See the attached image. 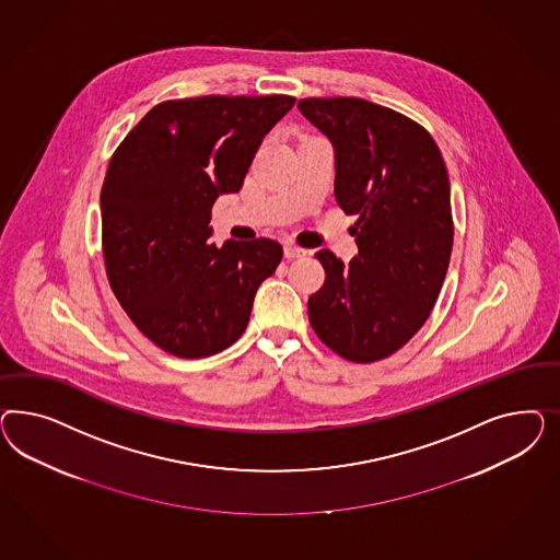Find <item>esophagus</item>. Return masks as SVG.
<instances>
[{"mask_svg": "<svg viewBox=\"0 0 560 560\" xmlns=\"http://www.w3.org/2000/svg\"><path fill=\"white\" fill-rule=\"evenodd\" d=\"M305 255H307V250H304V248H300L295 244H285V256L288 258H302Z\"/></svg>", "mask_w": 560, "mask_h": 560, "instance_id": "esophagus-1", "label": "esophagus"}]
</instances>
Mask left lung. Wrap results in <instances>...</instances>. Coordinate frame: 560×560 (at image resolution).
Instances as JSON below:
<instances>
[{"label": "left lung", "mask_w": 560, "mask_h": 560, "mask_svg": "<svg viewBox=\"0 0 560 560\" xmlns=\"http://www.w3.org/2000/svg\"><path fill=\"white\" fill-rule=\"evenodd\" d=\"M305 119L335 148V197L357 215L359 253L320 250L326 279L310 295L314 332L340 357L396 353L438 302L454 244L450 178L440 148L405 115L363 98H304Z\"/></svg>", "instance_id": "left-lung-1"}]
</instances>
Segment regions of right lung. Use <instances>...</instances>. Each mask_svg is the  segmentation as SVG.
<instances>
[{
    "label": "right lung",
    "mask_w": 560,
    "mask_h": 560,
    "mask_svg": "<svg viewBox=\"0 0 560 560\" xmlns=\"http://www.w3.org/2000/svg\"><path fill=\"white\" fill-rule=\"evenodd\" d=\"M295 98L166 101L122 139L101 192L108 283L137 328L170 355L201 359L234 345L256 289L283 258L279 242L213 234L211 207L237 192L262 137Z\"/></svg>",
    "instance_id": "1"
}]
</instances>
